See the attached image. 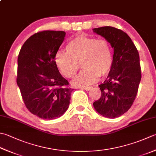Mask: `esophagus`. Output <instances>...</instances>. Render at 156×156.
<instances>
[{
	"mask_svg": "<svg viewBox=\"0 0 156 156\" xmlns=\"http://www.w3.org/2000/svg\"><path fill=\"white\" fill-rule=\"evenodd\" d=\"M91 88H92V87H83V88H82V89L85 90H90Z\"/></svg>",
	"mask_w": 156,
	"mask_h": 156,
	"instance_id": "1",
	"label": "esophagus"
}]
</instances>
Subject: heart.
<instances>
[{
    "label": "heart",
    "instance_id": "heart-1",
    "mask_svg": "<svg viewBox=\"0 0 156 156\" xmlns=\"http://www.w3.org/2000/svg\"><path fill=\"white\" fill-rule=\"evenodd\" d=\"M66 50L57 52L55 63L61 74L68 78L74 77L81 63L84 69L73 80L75 86H88L98 80L99 76L104 77L110 73L114 58L108 40L78 35L68 42Z\"/></svg>",
    "mask_w": 156,
    "mask_h": 156
}]
</instances>
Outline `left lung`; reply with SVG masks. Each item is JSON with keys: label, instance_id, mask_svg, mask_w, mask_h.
I'll return each instance as SVG.
<instances>
[{"label": "left lung", "instance_id": "8db88e82", "mask_svg": "<svg viewBox=\"0 0 156 156\" xmlns=\"http://www.w3.org/2000/svg\"><path fill=\"white\" fill-rule=\"evenodd\" d=\"M114 48V64L104 82L99 85L100 99L94 108L103 116L115 118L126 113L135 99L141 79L139 52L126 33L111 26L93 29Z\"/></svg>", "mask_w": 156, "mask_h": 156}]
</instances>
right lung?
I'll return each mask as SVG.
<instances>
[{
    "label": "right lung",
    "mask_w": 156,
    "mask_h": 156,
    "mask_svg": "<svg viewBox=\"0 0 156 156\" xmlns=\"http://www.w3.org/2000/svg\"><path fill=\"white\" fill-rule=\"evenodd\" d=\"M63 31L46 30L24 42L17 59V84L27 109L44 120L59 118L68 109L72 88L62 77L55 56L64 41Z\"/></svg>",
    "instance_id": "right-lung-1"
}]
</instances>
